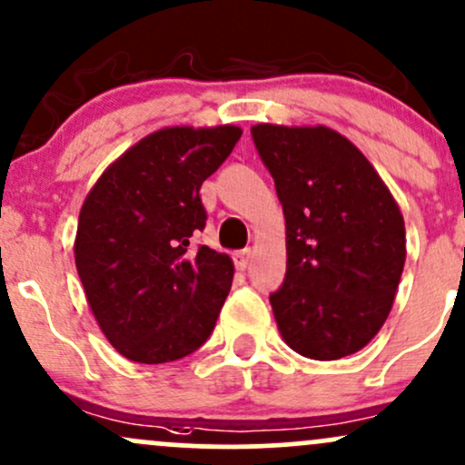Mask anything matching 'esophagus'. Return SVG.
Returning a JSON list of instances; mask_svg holds the SVG:
<instances>
[{"mask_svg": "<svg viewBox=\"0 0 465 465\" xmlns=\"http://www.w3.org/2000/svg\"><path fill=\"white\" fill-rule=\"evenodd\" d=\"M249 260H252V249H241V252L233 253V262L238 269H247Z\"/></svg>", "mask_w": 465, "mask_h": 465, "instance_id": "obj_1", "label": "esophagus"}]
</instances>
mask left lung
Returning <instances> with one entry per match:
<instances>
[{
	"mask_svg": "<svg viewBox=\"0 0 465 465\" xmlns=\"http://www.w3.org/2000/svg\"><path fill=\"white\" fill-rule=\"evenodd\" d=\"M282 203L287 273L269 295L295 353L340 360L389 318L406 260L400 207L349 139L329 127H252Z\"/></svg>",
	"mask_w": 465,
	"mask_h": 465,
	"instance_id": "left-lung-1",
	"label": "left lung"
}]
</instances>
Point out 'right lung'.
Returning a JSON list of instances; mask_svg holds the SVG:
<instances>
[{
	"mask_svg": "<svg viewBox=\"0 0 465 465\" xmlns=\"http://www.w3.org/2000/svg\"><path fill=\"white\" fill-rule=\"evenodd\" d=\"M242 130L165 127L101 174L79 213L74 262L110 344L127 360L163 364L193 353L232 289V258L198 244L201 185Z\"/></svg>",
	"mask_w": 465,
	"mask_h": 465,
	"instance_id": "obj_1",
	"label": "right lung"
}]
</instances>
